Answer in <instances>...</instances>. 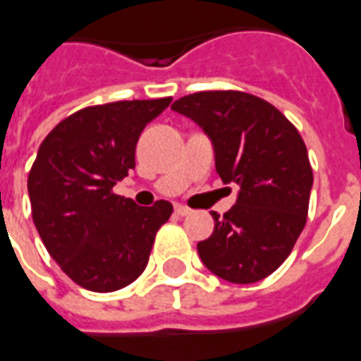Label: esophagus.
Masks as SVG:
<instances>
[{"mask_svg": "<svg viewBox=\"0 0 361 361\" xmlns=\"http://www.w3.org/2000/svg\"><path fill=\"white\" fill-rule=\"evenodd\" d=\"M175 212L180 214V216H188V214H192V209H188V207L184 205H177L175 207Z\"/></svg>", "mask_w": 361, "mask_h": 361, "instance_id": "obj_1", "label": "esophagus"}]
</instances>
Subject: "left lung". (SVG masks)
I'll use <instances>...</instances> for the list:
<instances>
[{
    "label": "left lung",
    "mask_w": 361,
    "mask_h": 361,
    "mask_svg": "<svg viewBox=\"0 0 361 361\" xmlns=\"http://www.w3.org/2000/svg\"><path fill=\"white\" fill-rule=\"evenodd\" d=\"M171 109L205 130L220 178L241 186L224 216L211 212L214 231L197 243L201 262L235 284L269 276L307 224L312 167L300 131L275 105L239 90L195 92Z\"/></svg>",
    "instance_id": "1"
}]
</instances>
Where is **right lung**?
I'll list each match as a JSON object with an SVG mask.
<instances>
[{
	"instance_id": "right-lung-1",
	"label": "right lung",
	"mask_w": 361,
	"mask_h": 361,
	"mask_svg": "<svg viewBox=\"0 0 361 361\" xmlns=\"http://www.w3.org/2000/svg\"><path fill=\"white\" fill-rule=\"evenodd\" d=\"M171 97L90 105L69 114L39 147L27 175L33 224L49 254L79 286L114 292L149 264L169 201L139 207L113 186L135 167L141 131Z\"/></svg>"
}]
</instances>
